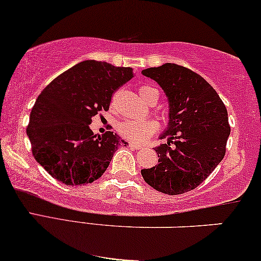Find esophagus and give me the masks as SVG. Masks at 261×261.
<instances>
[{
    "instance_id": "obj_1",
    "label": "esophagus",
    "mask_w": 261,
    "mask_h": 261,
    "mask_svg": "<svg viewBox=\"0 0 261 261\" xmlns=\"http://www.w3.org/2000/svg\"><path fill=\"white\" fill-rule=\"evenodd\" d=\"M128 146H129L130 148H133V150H141V148H143L141 145H138V144H134V143L128 144Z\"/></svg>"
}]
</instances>
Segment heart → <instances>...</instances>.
<instances>
[{"label": "heart", "instance_id": "1", "mask_svg": "<svg viewBox=\"0 0 261 261\" xmlns=\"http://www.w3.org/2000/svg\"><path fill=\"white\" fill-rule=\"evenodd\" d=\"M140 94L143 99L146 101L148 98H151L153 94H158L160 92L157 89L151 86L140 87ZM158 129V123L154 120H144V121H133L127 120L120 123L118 126V133L127 140L133 141V143L141 144L147 141L152 135Z\"/></svg>", "mask_w": 261, "mask_h": 261}]
</instances>
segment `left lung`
I'll list each match as a JSON object with an SVG mask.
<instances>
[{
	"label": "left lung",
	"mask_w": 261,
	"mask_h": 261,
	"mask_svg": "<svg viewBox=\"0 0 261 261\" xmlns=\"http://www.w3.org/2000/svg\"><path fill=\"white\" fill-rule=\"evenodd\" d=\"M141 73L162 87L169 103V122L160 137L168 141L153 147L158 164L143 169L141 175L155 191L184 194L198 187L224 158L228 111L207 81L186 67L165 63Z\"/></svg>",
	"instance_id": "1"
}]
</instances>
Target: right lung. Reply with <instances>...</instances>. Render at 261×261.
Wrapping results in <instances>:
<instances>
[{"label":"right lung","mask_w":261,"mask_h":261,"mask_svg":"<svg viewBox=\"0 0 261 261\" xmlns=\"http://www.w3.org/2000/svg\"><path fill=\"white\" fill-rule=\"evenodd\" d=\"M134 76L130 67L86 60L54 79L37 98L27 137L36 161L57 181L81 186L98 180L121 143L117 134L94 135L90 124L109 110L113 93Z\"/></svg>","instance_id":"obj_1"}]
</instances>
